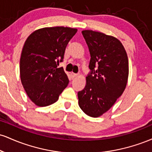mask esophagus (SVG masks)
Listing matches in <instances>:
<instances>
[{"instance_id": "34e87169", "label": "esophagus", "mask_w": 152, "mask_h": 152, "mask_svg": "<svg viewBox=\"0 0 152 152\" xmlns=\"http://www.w3.org/2000/svg\"><path fill=\"white\" fill-rule=\"evenodd\" d=\"M71 78H76V77H77L78 76V74H75V73H71Z\"/></svg>"}]
</instances>
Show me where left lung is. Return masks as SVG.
<instances>
[{"instance_id": "1", "label": "left lung", "mask_w": 152, "mask_h": 152, "mask_svg": "<svg viewBox=\"0 0 152 152\" xmlns=\"http://www.w3.org/2000/svg\"><path fill=\"white\" fill-rule=\"evenodd\" d=\"M82 34L90 52V72L85 88L78 92V105L88 116L98 117L114 105L126 88L128 57L117 38L91 30Z\"/></svg>"}]
</instances>
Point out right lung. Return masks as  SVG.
<instances>
[{
    "label": "right lung",
    "instance_id": "add662e5",
    "mask_svg": "<svg viewBox=\"0 0 152 152\" xmlns=\"http://www.w3.org/2000/svg\"><path fill=\"white\" fill-rule=\"evenodd\" d=\"M77 29L68 27L43 28L26 39L20 59V75L28 96L38 106L58 101L69 80L63 68L65 50Z\"/></svg>",
    "mask_w": 152,
    "mask_h": 152
}]
</instances>
